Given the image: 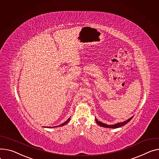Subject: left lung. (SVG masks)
<instances>
[{
	"instance_id": "left-lung-1",
	"label": "left lung",
	"mask_w": 159,
	"mask_h": 159,
	"mask_svg": "<svg viewBox=\"0 0 159 159\" xmlns=\"http://www.w3.org/2000/svg\"><path fill=\"white\" fill-rule=\"evenodd\" d=\"M133 117H134V116H132V117H131L130 118L128 119L127 120H126V121H123V122H120V123H116V124H114V125H107V124H105V123H102V122H101V121H99L96 118H95V121H96L98 125H100V126H103V127H105V128H110V129H117V128L121 127V126H124V125H126V123H128L132 119Z\"/></svg>"
}]
</instances>
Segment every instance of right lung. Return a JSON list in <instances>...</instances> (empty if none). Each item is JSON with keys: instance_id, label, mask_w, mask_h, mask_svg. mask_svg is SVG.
Masks as SVG:
<instances>
[{"instance_id": "obj_1", "label": "right lung", "mask_w": 159, "mask_h": 159, "mask_svg": "<svg viewBox=\"0 0 159 159\" xmlns=\"http://www.w3.org/2000/svg\"><path fill=\"white\" fill-rule=\"evenodd\" d=\"M70 118L71 117H70L66 121H65L64 123H62V124H61V125H58V126H54V128H55V127H57V126H64V125H66L70 121ZM47 128H52V127H50V126H48V127Z\"/></svg>"}]
</instances>
